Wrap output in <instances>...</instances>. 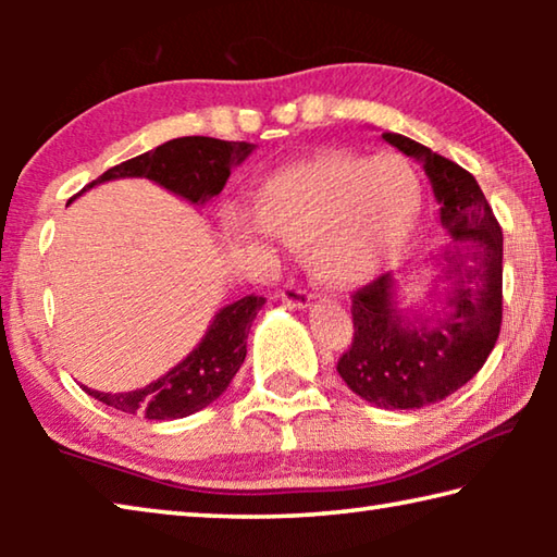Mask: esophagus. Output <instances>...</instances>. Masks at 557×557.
I'll return each instance as SVG.
<instances>
[{
  "instance_id": "1",
  "label": "esophagus",
  "mask_w": 557,
  "mask_h": 557,
  "mask_svg": "<svg viewBox=\"0 0 557 557\" xmlns=\"http://www.w3.org/2000/svg\"><path fill=\"white\" fill-rule=\"evenodd\" d=\"M282 299L289 301L292 307H299V309H307L309 305H312V295L301 287V285H295V282H287L285 289H282Z\"/></svg>"
}]
</instances>
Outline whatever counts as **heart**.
I'll return each instance as SVG.
<instances>
[{
  "instance_id": "obj_1",
  "label": "heart",
  "mask_w": 557,
  "mask_h": 557,
  "mask_svg": "<svg viewBox=\"0 0 557 557\" xmlns=\"http://www.w3.org/2000/svg\"><path fill=\"white\" fill-rule=\"evenodd\" d=\"M422 191L398 154L319 152L277 169L252 194L262 228L295 248L332 287H356L388 265L414 231Z\"/></svg>"
}]
</instances>
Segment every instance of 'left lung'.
I'll return each instance as SVG.
<instances>
[{
	"label": "left lung",
	"mask_w": 557,
	"mask_h": 557,
	"mask_svg": "<svg viewBox=\"0 0 557 557\" xmlns=\"http://www.w3.org/2000/svg\"><path fill=\"white\" fill-rule=\"evenodd\" d=\"M383 139L422 159L440 221L455 243L442 252L437 280L451 282L447 312L400 317L393 275L383 272L351 295L354 338L336 371L348 388L381 408L414 410L445 400L482 371L504 317V233L476 178L457 162L395 132Z\"/></svg>",
	"instance_id": "8db88e82"
}]
</instances>
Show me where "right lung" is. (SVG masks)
<instances>
[{
    "mask_svg": "<svg viewBox=\"0 0 557 557\" xmlns=\"http://www.w3.org/2000/svg\"><path fill=\"white\" fill-rule=\"evenodd\" d=\"M252 152L250 143H225L213 137H178L162 147L132 157L127 162L108 169L96 184L122 176H145L162 184L169 191L184 196L191 203H203L221 194L231 176V166L240 164ZM83 188V191H86ZM265 297L245 295L215 314L209 334L199 348H194L176 369L164 379L132 393H100L83 385V391L120 412L143 414L147 420H176L199 412L228 388L233 375L245 361V342L258 309Z\"/></svg>",
    "mask_w": 557,
    "mask_h": 557,
    "instance_id": "1",
    "label": "right lung"
}]
</instances>
